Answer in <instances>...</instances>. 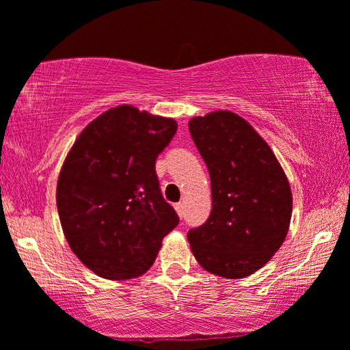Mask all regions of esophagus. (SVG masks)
<instances>
[{
  "label": "esophagus",
  "mask_w": 350,
  "mask_h": 350,
  "mask_svg": "<svg viewBox=\"0 0 350 350\" xmlns=\"http://www.w3.org/2000/svg\"><path fill=\"white\" fill-rule=\"evenodd\" d=\"M174 209H176V213H178V216H179V217H183V216H184V204H183V203L174 204Z\"/></svg>",
  "instance_id": "34e87169"
}]
</instances>
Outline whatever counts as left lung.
<instances>
[{
  "label": "left lung",
  "instance_id": "1",
  "mask_svg": "<svg viewBox=\"0 0 350 350\" xmlns=\"http://www.w3.org/2000/svg\"><path fill=\"white\" fill-rule=\"evenodd\" d=\"M189 131L211 179L208 221L187 234L209 273L243 278L264 267L290 229L293 195L275 153L240 115L216 110L193 116Z\"/></svg>",
  "mask_w": 350,
  "mask_h": 350
}]
</instances>
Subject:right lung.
Listing matches in <instances>:
<instances>
[{
  "mask_svg": "<svg viewBox=\"0 0 350 350\" xmlns=\"http://www.w3.org/2000/svg\"><path fill=\"white\" fill-rule=\"evenodd\" d=\"M176 129V120L116 105L92 120L65 157L55 190L60 226L70 250L96 275L141 277L178 226L155 172Z\"/></svg>",
  "mask_w": 350,
  "mask_h": 350,
  "instance_id": "right-lung-1",
  "label": "right lung"
}]
</instances>
